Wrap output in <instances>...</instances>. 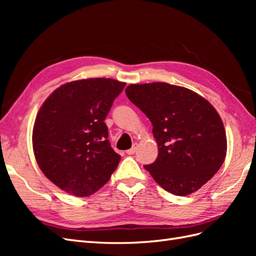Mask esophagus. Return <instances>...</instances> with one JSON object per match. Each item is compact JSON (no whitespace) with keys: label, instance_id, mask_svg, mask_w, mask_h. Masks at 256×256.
Listing matches in <instances>:
<instances>
[{"label":"esophagus","instance_id":"obj_1","mask_svg":"<svg viewBox=\"0 0 256 256\" xmlns=\"http://www.w3.org/2000/svg\"><path fill=\"white\" fill-rule=\"evenodd\" d=\"M136 148H138V144H134L132 145V147H131V148L130 150H128L126 152L128 154H134L136 152Z\"/></svg>","mask_w":256,"mask_h":256}]
</instances>
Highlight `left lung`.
Segmentation results:
<instances>
[{
	"label": "left lung",
	"mask_w": 256,
	"mask_h": 256,
	"mask_svg": "<svg viewBox=\"0 0 256 256\" xmlns=\"http://www.w3.org/2000/svg\"><path fill=\"white\" fill-rule=\"evenodd\" d=\"M126 95L152 122L158 157L144 168L162 188L188 196L219 171L226 156V134L205 98L164 82L130 84Z\"/></svg>",
	"instance_id": "left-lung-1"
}]
</instances>
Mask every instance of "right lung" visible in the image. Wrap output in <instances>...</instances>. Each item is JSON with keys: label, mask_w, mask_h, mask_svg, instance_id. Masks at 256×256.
<instances>
[{"label": "right lung", "mask_w": 256, "mask_h": 256, "mask_svg": "<svg viewBox=\"0 0 256 256\" xmlns=\"http://www.w3.org/2000/svg\"><path fill=\"white\" fill-rule=\"evenodd\" d=\"M126 83L92 78L62 85L46 99L33 128V150L46 177L65 192L88 196L109 182L120 156L104 122Z\"/></svg>", "instance_id": "obj_1"}]
</instances>
